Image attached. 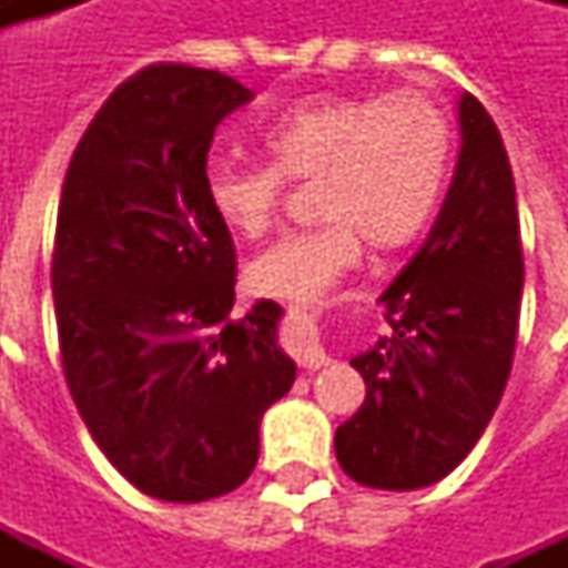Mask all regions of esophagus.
<instances>
[{
	"label": "esophagus",
	"instance_id": "obj_1",
	"mask_svg": "<svg viewBox=\"0 0 568 568\" xmlns=\"http://www.w3.org/2000/svg\"><path fill=\"white\" fill-rule=\"evenodd\" d=\"M301 365L307 371H320L328 365V356H325V349H322L316 341H307V349H304V358H301Z\"/></svg>",
	"mask_w": 568,
	"mask_h": 568
}]
</instances>
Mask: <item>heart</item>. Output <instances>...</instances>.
Returning <instances> with one entry per match:
<instances>
[{
  "label": "heart",
  "mask_w": 568,
  "mask_h": 568,
  "mask_svg": "<svg viewBox=\"0 0 568 568\" xmlns=\"http://www.w3.org/2000/svg\"><path fill=\"white\" fill-rule=\"evenodd\" d=\"M271 161H219L206 173L212 212L258 240L283 206L288 179H316L322 219L288 231L248 264L264 297L320 301L371 248H398L432 222L453 163V124L419 91L320 97L285 109L261 133Z\"/></svg>",
  "instance_id": "b5f03b06"
}]
</instances>
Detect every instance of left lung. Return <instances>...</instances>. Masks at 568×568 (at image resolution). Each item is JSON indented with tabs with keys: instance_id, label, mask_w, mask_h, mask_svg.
Returning <instances> with one entry per match:
<instances>
[{
	"instance_id": "left-lung-1",
	"label": "left lung",
	"mask_w": 568,
	"mask_h": 568,
	"mask_svg": "<svg viewBox=\"0 0 568 568\" xmlns=\"http://www.w3.org/2000/svg\"><path fill=\"white\" fill-rule=\"evenodd\" d=\"M463 149L426 243L381 295L393 334L349 365L365 405L334 435L362 487L419 489L484 435L511 374L524 246L505 145L477 97L459 100Z\"/></svg>"
}]
</instances>
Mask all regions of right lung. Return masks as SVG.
I'll list each match as a JSON object with an SVG mask.
<instances>
[{
    "label": "right lung",
    "instance_id": "obj_1",
    "mask_svg": "<svg viewBox=\"0 0 568 568\" xmlns=\"http://www.w3.org/2000/svg\"><path fill=\"white\" fill-rule=\"evenodd\" d=\"M252 97L215 69H140L63 179L51 261L63 374L97 447L151 499L240 487L264 410L295 383L280 304L231 320L234 240L206 197L215 128Z\"/></svg>",
    "mask_w": 568,
    "mask_h": 568
}]
</instances>
